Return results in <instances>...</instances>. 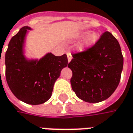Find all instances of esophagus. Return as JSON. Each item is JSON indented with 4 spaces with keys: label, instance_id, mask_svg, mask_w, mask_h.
<instances>
[{
    "label": "esophagus",
    "instance_id": "obj_1",
    "mask_svg": "<svg viewBox=\"0 0 133 133\" xmlns=\"http://www.w3.org/2000/svg\"><path fill=\"white\" fill-rule=\"evenodd\" d=\"M66 55H67V59H68L69 62H70L71 60H72V55H71V53L69 52H66Z\"/></svg>",
    "mask_w": 133,
    "mask_h": 133
}]
</instances>
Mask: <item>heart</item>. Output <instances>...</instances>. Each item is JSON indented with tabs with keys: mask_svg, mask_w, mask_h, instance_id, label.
Returning a JSON list of instances; mask_svg holds the SVG:
<instances>
[{
	"mask_svg": "<svg viewBox=\"0 0 133 133\" xmlns=\"http://www.w3.org/2000/svg\"><path fill=\"white\" fill-rule=\"evenodd\" d=\"M89 34V31H83V32H80L75 35V38L76 39H80L83 37L84 36L87 35ZM98 39V34L96 33H91L89 35L87 36V38L85 39V41L83 42V43L80 46V50H84L85 49L88 48L90 47L91 45H92Z\"/></svg>",
	"mask_w": 133,
	"mask_h": 133,
	"instance_id": "b5f03b06",
	"label": "heart"
}]
</instances>
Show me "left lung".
Instances as JSON below:
<instances>
[{"label":"left lung","instance_id":"8db88e82","mask_svg":"<svg viewBox=\"0 0 133 133\" xmlns=\"http://www.w3.org/2000/svg\"><path fill=\"white\" fill-rule=\"evenodd\" d=\"M68 67L75 94L87 102H99L116 89L123 69L122 50L112 34L105 31L92 47L72 54Z\"/></svg>","mask_w":133,"mask_h":133}]
</instances>
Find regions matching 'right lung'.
Wrapping results in <instances>:
<instances>
[{
    "label": "right lung",
    "instance_id": "add662e5",
    "mask_svg": "<svg viewBox=\"0 0 133 133\" xmlns=\"http://www.w3.org/2000/svg\"><path fill=\"white\" fill-rule=\"evenodd\" d=\"M25 26L9 43L5 56L6 78L11 92L18 99L30 105L47 102L62 69L68 65L66 54L56 56L49 52L40 60H28L23 44L28 30Z\"/></svg>",
    "mask_w": 133,
    "mask_h": 133
}]
</instances>
